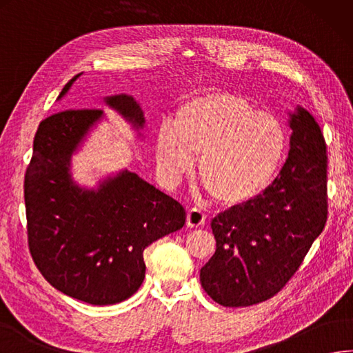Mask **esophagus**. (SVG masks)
Here are the masks:
<instances>
[{"instance_id": "34e87169", "label": "esophagus", "mask_w": 353, "mask_h": 353, "mask_svg": "<svg viewBox=\"0 0 353 353\" xmlns=\"http://www.w3.org/2000/svg\"><path fill=\"white\" fill-rule=\"evenodd\" d=\"M205 221V215L199 209H190L188 210V216H185V224L188 228H201Z\"/></svg>"}]
</instances>
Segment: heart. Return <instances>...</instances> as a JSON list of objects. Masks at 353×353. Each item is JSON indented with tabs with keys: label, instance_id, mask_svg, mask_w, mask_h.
Returning a JSON list of instances; mask_svg holds the SVG:
<instances>
[{
	"label": "heart",
	"instance_id": "1",
	"mask_svg": "<svg viewBox=\"0 0 353 353\" xmlns=\"http://www.w3.org/2000/svg\"><path fill=\"white\" fill-rule=\"evenodd\" d=\"M285 148L288 135L275 117L221 90L185 98L175 119H163L155 134L157 164L165 181L178 183L199 155L198 175L223 205H241L264 194Z\"/></svg>",
	"mask_w": 353,
	"mask_h": 353
}]
</instances>
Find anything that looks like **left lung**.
Masks as SVG:
<instances>
[{"label": "left lung", "instance_id": "8db88e82", "mask_svg": "<svg viewBox=\"0 0 353 353\" xmlns=\"http://www.w3.org/2000/svg\"><path fill=\"white\" fill-rule=\"evenodd\" d=\"M289 125V157L274 183L210 223L216 250L199 281L224 307H248L275 296L327 221V155L320 125L303 108L290 114Z\"/></svg>", "mask_w": 353, "mask_h": 353}]
</instances>
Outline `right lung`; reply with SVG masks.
<instances>
[{"mask_svg": "<svg viewBox=\"0 0 353 353\" xmlns=\"http://www.w3.org/2000/svg\"><path fill=\"white\" fill-rule=\"evenodd\" d=\"M105 103L134 128L144 125L143 110L132 97H108ZM101 117L99 109H70L43 119L24 176L33 263L57 290L95 305L134 295L144 280V249L185 223V210L176 199L134 172L105 178L97 190L73 183L72 154Z\"/></svg>", "mask_w": 353, "mask_h": 353, "instance_id": "add662e5", "label": "right lung"}]
</instances>
